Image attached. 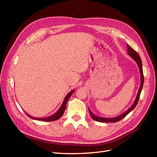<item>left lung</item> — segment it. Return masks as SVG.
I'll use <instances>...</instances> for the list:
<instances>
[{"label": "left lung", "instance_id": "8db88e82", "mask_svg": "<svg viewBox=\"0 0 157 157\" xmlns=\"http://www.w3.org/2000/svg\"><path fill=\"white\" fill-rule=\"evenodd\" d=\"M127 47H128V54L130 55L132 59H134L136 62L137 63V65H138L140 71V74H141V84H140V86L138 90V92H137V96L136 98L135 101L134 102V103L132 104V105L128 109V110L124 112L122 115L118 116L117 117L115 118H104V117H100L98 116H96L94 115V114L92 113V111H90V109H89V112L90 115H91V117L92 118V119H94V121H98V122H116L121 121V119H122L123 118H124L128 113L130 112H131L133 109H134L136 106L137 105V102L139 101L140 99V94L141 92V90L143 88V85H144V73H143V67H142V63H141V59L140 58V57L139 56V54L137 53V52H136L134 49L132 48L131 47L127 44Z\"/></svg>", "mask_w": 157, "mask_h": 157}]
</instances>
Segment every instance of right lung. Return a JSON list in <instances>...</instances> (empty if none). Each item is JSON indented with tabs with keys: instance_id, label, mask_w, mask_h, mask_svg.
Returning <instances> with one entry per match:
<instances>
[{
	"instance_id": "1",
	"label": "right lung",
	"mask_w": 157,
	"mask_h": 157,
	"mask_svg": "<svg viewBox=\"0 0 157 157\" xmlns=\"http://www.w3.org/2000/svg\"><path fill=\"white\" fill-rule=\"evenodd\" d=\"M75 92V90H72V91H71L67 96H65L64 100L63 101L62 105H61L60 108L58 109V111H57L56 113H54L53 115L50 116L48 117H46V118H35V117H33L30 115H28L27 113V115L29 117V118H32V119H35V120H37V121H46V122H50V121H54L56 120H58L59 118L63 115V114L65 110V107H66V104H67V102L68 101L69 98L71 97V95L73 94V93Z\"/></svg>"
}]
</instances>
